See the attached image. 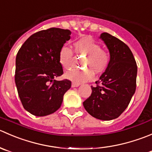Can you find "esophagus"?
<instances>
[{
    "instance_id": "1",
    "label": "esophagus",
    "mask_w": 152,
    "mask_h": 152,
    "mask_svg": "<svg viewBox=\"0 0 152 152\" xmlns=\"http://www.w3.org/2000/svg\"><path fill=\"white\" fill-rule=\"evenodd\" d=\"M79 86V83H72V87H77Z\"/></svg>"
}]
</instances>
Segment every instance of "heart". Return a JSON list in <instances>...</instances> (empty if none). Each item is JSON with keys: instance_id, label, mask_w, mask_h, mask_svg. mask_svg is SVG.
I'll use <instances>...</instances> for the list:
<instances>
[{"instance_id": "obj_1", "label": "heart", "mask_w": 152, "mask_h": 152, "mask_svg": "<svg viewBox=\"0 0 152 152\" xmlns=\"http://www.w3.org/2000/svg\"><path fill=\"white\" fill-rule=\"evenodd\" d=\"M74 47L78 54L86 55L83 70L72 69L67 72L64 77L75 83H82L91 80L94 77V72L97 74L103 72L109 64V55L106 51L100 49V46L94 39L83 37L76 40ZM59 63L65 69L72 67L73 63V52L70 48L63 46L59 52Z\"/></svg>"}]
</instances>
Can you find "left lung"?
Wrapping results in <instances>:
<instances>
[{"instance_id": "8db88e82", "label": "left lung", "mask_w": 152, "mask_h": 152, "mask_svg": "<svg viewBox=\"0 0 152 152\" xmlns=\"http://www.w3.org/2000/svg\"><path fill=\"white\" fill-rule=\"evenodd\" d=\"M100 38L109 49L107 68L91 87V96L83 102L90 115L102 121L118 118L129 106L136 90L137 66L132 51L126 43L103 32Z\"/></svg>"}]
</instances>
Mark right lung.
Listing matches in <instances>:
<instances>
[{
    "label": "right lung",
    "instance_id": "1",
    "mask_svg": "<svg viewBox=\"0 0 152 152\" xmlns=\"http://www.w3.org/2000/svg\"><path fill=\"white\" fill-rule=\"evenodd\" d=\"M71 31L50 28L37 31L24 42L16 56L15 80L23 108L37 117L56 112L70 88L69 80H56L62 75L59 52L70 39Z\"/></svg>",
    "mask_w": 152,
    "mask_h": 152
}]
</instances>
